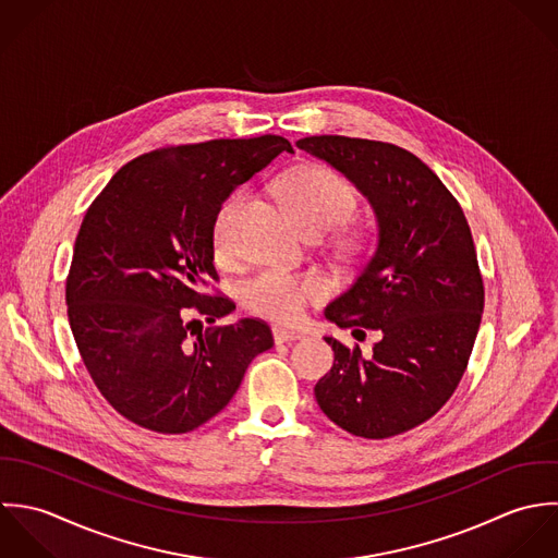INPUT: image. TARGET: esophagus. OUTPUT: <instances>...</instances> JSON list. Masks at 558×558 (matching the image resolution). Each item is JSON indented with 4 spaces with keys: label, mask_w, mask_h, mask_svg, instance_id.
Returning a JSON list of instances; mask_svg holds the SVG:
<instances>
[{
    "label": "esophagus",
    "mask_w": 558,
    "mask_h": 558,
    "mask_svg": "<svg viewBox=\"0 0 558 558\" xmlns=\"http://www.w3.org/2000/svg\"><path fill=\"white\" fill-rule=\"evenodd\" d=\"M300 338H304L302 332L284 330V328H280V326H276V328H274V340H276V344H282V342H291V340H300Z\"/></svg>",
    "instance_id": "34e87169"
}]
</instances>
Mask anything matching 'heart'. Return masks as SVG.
I'll return each instance as SVG.
<instances>
[{
	"instance_id": "heart-1",
	"label": "heart",
	"mask_w": 558,
	"mask_h": 558,
	"mask_svg": "<svg viewBox=\"0 0 558 558\" xmlns=\"http://www.w3.org/2000/svg\"><path fill=\"white\" fill-rule=\"evenodd\" d=\"M276 192L306 234L332 230L344 222L355 207V194L349 183L335 170L319 163H302L287 170L278 179ZM241 203L243 194L239 192L223 203L216 218L214 241L220 256H226L230 250V226ZM353 236H344V245H353ZM326 291L328 287L319 276L263 269L243 284L241 300L254 315L280 324H295L302 319L306 306L319 302Z\"/></svg>"
}]
</instances>
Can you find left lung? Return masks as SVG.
Wrapping results in <instances>:
<instances>
[{
    "mask_svg": "<svg viewBox=\"0 0 558 558\" xmlns=\"http://www.w3.org/2000/svg\"><path fill=\"white\" fill-rule=\"evenodd\" d=\"M298 148L344 174L377 223L373 254L326 319L379 340L362 355L326 336L335 366L315 386L317 403L360 438L410 432L450 399L481 326L485 293L470 226L438 174L405 148L344 135H311Z\"/></svg>",
    "mask_w": 558,
    "mask_h": 558,
    "instance_id": "left-lung-1",
    "label": "left lung"
}]
</instances>
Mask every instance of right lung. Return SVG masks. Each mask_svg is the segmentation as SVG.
<instances>
[{"instance_id": "add662e5", "label": "right lung", "mask_w": 558, "mask_h": 558, "mask_svg": "<svg viewBox=\"0 0 558 558\" xmlns=\"http://www.w3.org/2000/svg\"><path fill=\"white\" fill-rule=\"evenodd\" d=\"M282 150L293 148L280 135L159 148L122 166L90 205L66 278L69 324L95 386L126 421L194 432L271 349L260 319L194 332L192 315L216 324L234 311L205 293L218 280L216 218Z\"/></svg>"}]
</instances>
